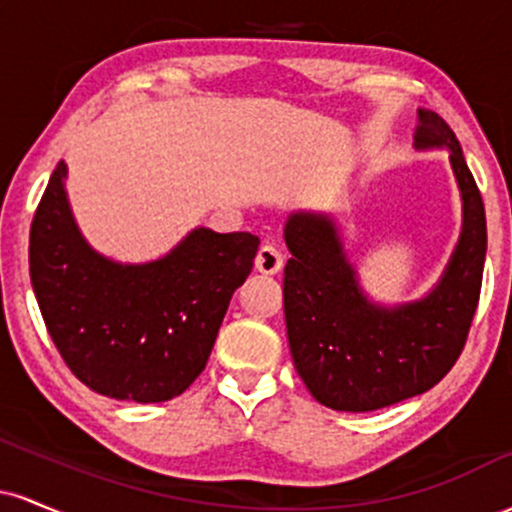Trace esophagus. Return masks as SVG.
I'll list each match as a JSON object with an SVG mask.
<instances>
[{"label": "esophagus", "mask_w": 512, "mask_h": 512, "mask_svg": "<svg viewBox=\"0 0 512 512\" xmlns=\"http://www.w3.org/2000/svg\"><path fill=\"white\" fill-rule=\"evenodd\" d=\"M255 267L260 269L262 274H276V272H281V267H284V252H281V250L276 248V245H272V243L262 245L260 252H257Z\"/></svg>", "instance_id": "34e87169"}]
</instances>
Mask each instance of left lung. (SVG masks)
I'll list each match as a JSON object with an SVG mask.
<instances>
[{"label":"left lung","mask_w":512,"mask_h":512,"mask_svg":"<svg viewBox=\"0 0 512 512\" xmlns=\"http://www.w3.org/2000/svg\"><path fill=\"white\" fill-rule=\"evenodd\" d=\"M416 146H448L462 192V236L440 284L416 303L366 301L337 228L327 216L286 223L284 315L293 366L317 402L337 411H375L438 385L467 344L486 257L481 192L443 117L419 110Z\"/></svg>","instance_id":"obj_1"}]
</instances>
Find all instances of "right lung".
Returning <instances> with one entry per match:
<instances>
[{"instance_id": "add662e5", "label": "right lung", "mask_w": 512, "mask_h": 512, "mask_svg": "<svg viewBox=\"0 0 512 512\" xmlns=\"http://www.w3.org/2000/svg\"><path fill=\"white\" fill-rule=\"evenodd\" d=\"M64 178L60 163L35 209L28 245L33 291L52 342L98 395L142 404L182 395L207 366L260 238L195 228L163 260L117 264L81 238Z\"/></svg>"}]
</instances>
